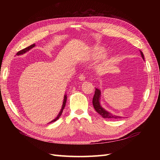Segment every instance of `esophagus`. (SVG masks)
Segmentation results:
<instances>
[{
  "label": "esophagus",
  "instance_id": "obj_1",
  "mask_svg": "<svg viewBox=\"0 0 160 160\" xmlns=\"http://www.w3.org/2000/svg\"><path fill=\"white\" fill-rule=\"evenodd\" d=\"M79 79L80 80V81H85V75H79Z\"/></svg>",
  "mask_w": 160,
  "mask_h": 160
}]
</instances>
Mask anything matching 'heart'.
<instances>
[{
  "label": "heart",
  "instance_id": "obj_1",
  "mask_svg": "<svg viewBox=\"0 0 160 160\" xmlns=\"http://www.w3.org/2000/svg\"><path fill=\"white\" fill-rule=\"evenodd\" d=\"M106 54V49L104 47L101 46H95L92 47L89 53L88 54V57L90 59H98V58L103 57ZM108 62H111V59H108Z\"/></svg>",
  "mask_w": 160,
  "mask_h": 160
}]
</instances>
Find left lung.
<instances>
[{"instance_id":"obj_1","label":"left lung","mask_w":160,"mask_h":160,"mask_svg":"<svg viewBox=\"0 0 160 160\" xmlns=\"http://www.w3.org/2000/svg\"><path fill=\"white\" fill-rule=\"evenodd\" d=\"M140 53H141L142 59L144 60V55L143 54V52L141 51H140ZM101 95V90H99V89L95 88V94H94L93 98V105L94 109H95L97 112H98L101 116H102V118H108V119H119V118H122V117H120V116L116 115H114L113 113L109 112V111H108L107 110H105L102 107V106L101 105V103H100Z\"/></svg>"}]
</instances>
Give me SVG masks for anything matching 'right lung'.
<instances>
[{
    "label": "right lung",
    "instance_id": "obj_1",
    "mask_svg": "<svg viewBox=\"0 0 160 160\" xmlns=\"http://www.w3.org/2000/svg\"><path fill=\"white\" fill-rule=\"evenodd\" d=\"M35 47V44H33V45H30V46H28V47H27V48H25V49H22V50H21V51H18V52L17 53V55H16L18 56V55H21L25 54V53H26V52H28V51H30L31 49H32V48H33V47ZM66 102H67V94H65V95H64L63 102H62V107H61V111H59V114H58V115L57 116V118H56L55 119H54L53 120H52L51 122H49V123H52V122H55V121H57L58 119H59V118L61 117V114H62V111H63V109H64V108H65V107Z\"/></svg>",
    "mask_w": 160,
    "mask_h": 160
}]
</instances>
